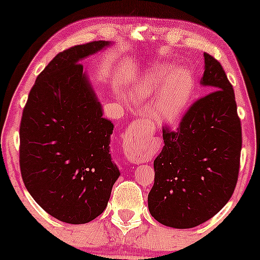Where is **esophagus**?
<instances>
[{
  "label": "esophagus",
  "mask_w": 260,
  "mask_h": 260,
  "mask_svg": "<svg viewBox=\"0 0 260 260\" xmlns=\"http://www.w3.org/2000/svg\"><path fill=\"white\" fill-rule=\"evenodd\" d=\"M145 137L144 134L139 131L133 132L132 129H128L124 136V145H123V153L124 156L128 161L133 164L144 162L150 159V153L147 148H145Z\"/></svg>",
  "instance_id": "obj_1"
}]
</instances>
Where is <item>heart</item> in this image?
Masks as SVG:
<instances>
[{"label": "heart", "mask_w": 260, "mask_h": 260, "mask_svg": "<svg viewBox=\"0 0 260 260\" xmlns=\"http://www.w3.org/2000/svg\"><path fill=\"white\" fill-rule=\"evenodd\" d=\"M193 91L192 73L186 68L160 62L143 74L131 89L133 100L143 103L154 96L149 115L157 124H174L181 118Z\"/></svg>", "instance_id": "heart-1"}]
</instances>
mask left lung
Returning a JSON list of instances; mask_svg holds the SVG:
<instances>
[{
	"label": "left lung",
	"mask_w": 260,
	"mask_h": 260,
	"mask_svg": "<svg viewBox=\"0 0 260 260\" xmlns=\"http://www.w3.org/2000/svg\"><path fill=\"white\" fill-rule=\"evenodd\" d=\"M201 84L210 90L190 105L176 131L162 128L164 145L154 161L149 211L156 221L190 229L216 215L237 183L242 127L235 91L222 66L204 52Z\"/></svg>",
	"instance_id": "8db88e82"
}]
</instances>
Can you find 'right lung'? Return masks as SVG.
Returning a JSON list of instances; mask_svg holds the SVG:
<instances>
[{
	"instance_id": "1",
	"label": "right lung",
	"mask_w": 260,
	"mask_h": 260,
	"mask_svg": "<svg viewBox=\"0 0 260 260\" xmlns=\"http://www.w3.org/2000/svg\"><path fill=\"white\" fill-rule=\"evenodd\" d=\"M109 41L76 45L59 52L39 74L19 127V165L34 201L59 221L86 223L107 207L120 176L110 155L111 121L103 117L84 57Z\"/></svg>"
}]
</instances>
